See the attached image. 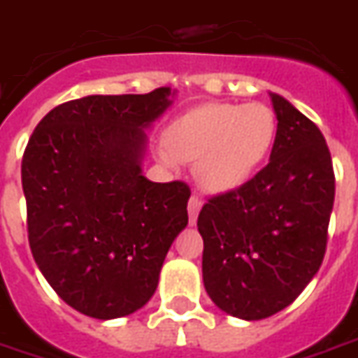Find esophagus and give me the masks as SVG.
Listing matches in <instances>:
<instances>
[{
    "label": "esophagus",
    "instance_id": "34e87169",
    "mask_svg": "<svg viewBox=\"0 0 358 358\" xmlns=\"http://www.w3.org/2000/svg\"><path fill=\"white\" fill-rule=\"evenodd\" d=\"M201 210V199L198 196H192L188 201V215H189V225H196L198 221V213Z\"/></svg>",
    "mask_w": 358,
    "mask_h": 358
}]
</instances>
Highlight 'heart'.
<instances>
[{
  "label": "heart",
  "instance_id": "1",
  "mask_svg": "<svg viewBox=\"0 0 358 358\" xmlns=\"http://www.w3.org/2000/svg\"><path fill=\"white\" fill-rule=\"evenodd\" d=\"M276 138L274 111L264 103H206L172 121L159 159L176 166L196 160L194 176L208 192L241 188L261 169Z\"/></svg>",
  "mask_w": 358,
  "mask_h": 358
}]
</instances>
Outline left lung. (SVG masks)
I'll use <instances>...</instances> for the list:
<instances>
[{
	"label": "left lung",
	"mask_w": 358,
	"mask_h": 358,
	"mask_svg": "<svg viewBox=\"0 0 358 358\" xmlns=\"http://www.w3.org/2000/svg\"><path fill=\"white\" fill-rule=\"evenodd\" d=\"M278 119L271 160L201 208L203 286L233 317L255 322L290 306L322 266L335 199L331 152L317 125L271 94Z\"/></svg>",
	"instance_id": "8db88e82"
}]
</instances>
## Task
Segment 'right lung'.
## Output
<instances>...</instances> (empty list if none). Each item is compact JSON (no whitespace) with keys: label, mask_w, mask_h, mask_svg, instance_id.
Returning <instances> with one entry per match:
<instances>
[{"label":"right lung","mask_w":358,"mask_h":358,"mask_svg":"<svg viewBox=\"0 0 358 358\" xmlns=\"http://www.w3.org/2000/svg\"><path fill=\"white\" fill-rule=\"evenodd\" d=\"M174 92L86 96L48 111L21 162L29 245L62 300L96 320L141 310L188 225L189 188L141 172L148 129Z\"/></svg>","instance_id":"1"}]
</instances>
